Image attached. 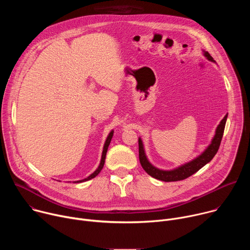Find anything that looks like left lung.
I'll return each mask as SVG.
<instances>
[{"label": "left lung", "instance_id": "1", "mask_svg": "<svg viewBox=\"0 0 250 250\" xmlns=\"http://www.w3.org/2000/svg\"><path fill=\"white\" fill-rule=\"evenodd\" d=\"M203 52H204V56L208 60H209L211 62H216L208 51L203 50ZM227 119H228V114L225 116V118L221 121L220 125L217 126L215 135H213L208 146L199 156H197L196 158L192 159L189 162H186V163L178 166L174 169H171V170L159 169L149 162V160L146 154L144 142H142L141 138L139 137L138 138V153H139V161H140L142 168L145 169V171L148 175H150L151 177H153V178H155V179L160 180V181L173 182V181H180V180L186 179V178L190 177L191 175H193L194 173L199 171L202 167H204L207 163H208L213 158V156L217 154L220 145H221L222 138H223Z\"/></svg>", "mask_w": 250, "mask_h": 250}]
</instances>
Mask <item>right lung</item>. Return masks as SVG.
Segmentation results:
<instances>
[{"label":"right lung","instance_id":"right-lung-1","mask_svg":"<svg viewBox=\"0 0 250 250\" xmlns=\"http://www.w3.org/2000/svg\"><path fill=\"white\" fill-rule=\"evenodd\" d=\"M114 135V130H111V132L109 133L108 137H106L105 141H104V147H103V152H102V157H101V161H100V165L99 167L90 175L88 176L87 178H85V179H82V180H79V181H74L73 183H81V182H85V181H88V180H91L93 179V178H95L100 172L101 170L103 169L104 167V159H105V155H106V151H108V147L111 144V140H112V137Z\"/></svg>","mask_w":250,"mask_h":250}]
</instances>
